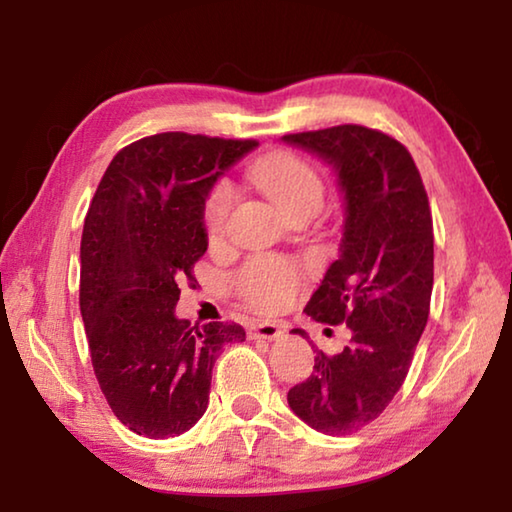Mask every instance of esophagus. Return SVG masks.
I'll use <instances>...</instances> for the list:
<instances>
[{
	"label": "esophagus",
	"mask_w": 512,
	"mask_h": 512,
	"mask_svg": "<svg viewBox=\"0 0 512 512\" xmlns=\"http://www.w3.org/2000/svg\"><path fill=\"white\" fill-rule=\"evenodd\" d=\"M284 332H282V327L280 325H275V323H257V325H253L250 327V339H268V341H273V339H280Z\"/></svg>",
	"instance_id": "obj_1"
}]
</instances>
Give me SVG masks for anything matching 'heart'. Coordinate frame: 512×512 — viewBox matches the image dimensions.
Returning a JSON list of instances; mask_svg holds the SVG:
<instances>
[{
  "mask_svg": "<svg viewBox=\"0 0 512 512\" xmlns=\"http://www.w3.org/2000/svg\"><path fill=\"white\" fill-rule=\"evenodd\" d=\"M250 178L273 198V201L296 214L305 207H323L325 183L320 173L298 155L275 149L250 164ZM237 201V189L232 180L219 178L210 187L203 201V225L210 239L223 237L230 212ZM302 282V268L284 257L259 255L241 268L237 289L250 307L259 311H277L296 298Z\"/></svg>",
  "mask_w": 512,
  "mask_h": 512,
  "instance_id": "1",
  "label": "heart"
}]
</instances>
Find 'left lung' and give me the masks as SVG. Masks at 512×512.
<instances>
[{
	"label": "left lung",
	"mask_w": 512,
	"mask_h": 512,
	"mask_svg": "<svg viewBox=\"0 0 512 512\" xmlns=\"http://www.w3.org/2000/svg\"><path fill=\"white\" fill-rule=\"evenodd\" d=\"M282 140L332 164L345 194L341 255L305 311L323 325L345 323L352 339L332 357L316 348L311 377L287 395L293 413L311 429L345 436L391 404L427 325L433 289L429 198L406 146L375 128L343 124ZM293 334L307 336L305 329Z\"/></svg>",
	"instance_id": "left-lung-1"
}]
</instances>
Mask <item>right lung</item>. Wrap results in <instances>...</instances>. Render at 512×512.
<instances>
[{
  "instance_id": "add662e5",
  "label": "right lung",
  "mask_w": 512,
  "mask_h": 512,
  "mask_svg": "<svg viewBox=\"0 0 512 512\" xmlns=\"http://www.w3.org/2000/svg\"><path fill=\"white\" fill-rule=\"evenodd\" d=\"M255 140L160 133L121 149L103 173L81 239V316L112 413L146 438L192 429L219 350L237 323L176 318L178 282L205 255L203 201Z\"/></svg>"
}]
</instances>
